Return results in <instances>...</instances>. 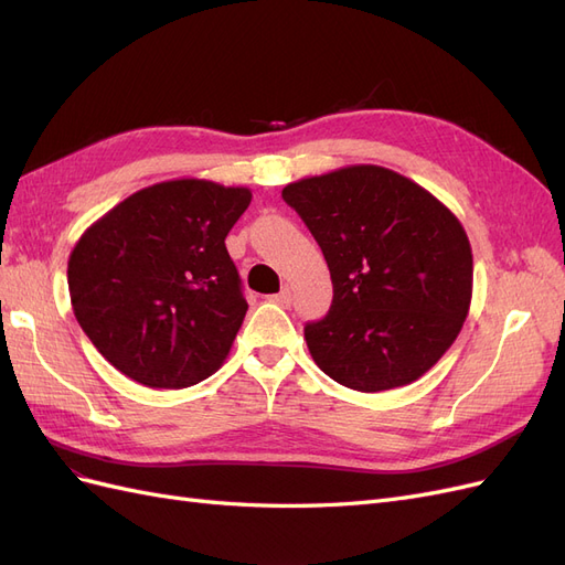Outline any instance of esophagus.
I'll list each match as a JSON object with an SVG mask.
<instances>
[{"mask_svg":"<svg viewBox=\"0 0 565 565\" xmlns=\"http://www.w3.org/2000/svg\"><path fill=\"white\" fill-rule=\"evenodd\" d=\"M269 302H277V305H281V307H288V305H290V288L284 286V288L279 290V294L269 296Z\"/></svg>","mask_w":565,"mask_h":565,"instance_id":"1","label":"esophagus"}]
</instances>
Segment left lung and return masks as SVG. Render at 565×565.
I'll return each mask as SVG.
<instances>
[{
	"label": "left lung",
	"mask_w": 565,
	"mask_h": 565,
	"mask_svg": "<svg viewBox=\"0 0 565 565\" xmlns=\"http://www.w3.org/2000/svg\"><path fill=\"white\" fill-rule=\"evenodd\" d=\"M331 269L329 315L305 326L317 366L382 392L425 375L458 338L471 302V246L436 196L390 169H338L281 192Z\"/></svg>",
	"instance_id": "left-lung-1"
}]
</instances>
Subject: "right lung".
<instances>
[{
	"label": "right lung",
	"mask_w": 565,
	"mask_h": 565,
	"mask_svg": "<svg viewBox=\"0 0 565 565\" xmlns=\"http://www.w3.org/2000/svg\"><path fill=\"white\" fill-rule=\"evenodd\" d=\"M248 204L246 188L167 180L82 234L67 263L72 309L117 371L154 390L217 371L248 309L225 246Z\"/></svg>",
	"instance_id": "right-lung-1"
}]
</instances>
